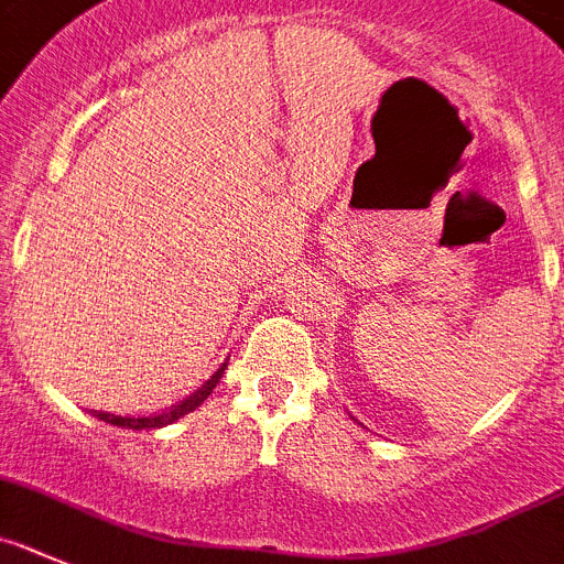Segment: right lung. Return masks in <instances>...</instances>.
<instances>
[{
  "label": "right lung",
  "instance_id": "obj_1",
  "mask_svg": "<svg viewBox=\"0 0 564 564\" xmlns=\"http://www.w3.org/2000/svg\"><path fill=\"white\" fill-rule=\"evenodd\" d=\"M227 365H221L216 373H213L210 379H207L205 384H202L196 393H191L187 399H182L180 404H174V408H165L162 413H154V415H115V413H104V410H93L95 419L106 421V424H115V427H126V430H154V427H165V424H174L176 419H182V415L194 413L196 408H199L202 402H205L207 395L213 393V388L219 384L221 373H225Z\"/></svg>",
  "mask_w": 564,
  "mask_h": 564
}]
</instances>
